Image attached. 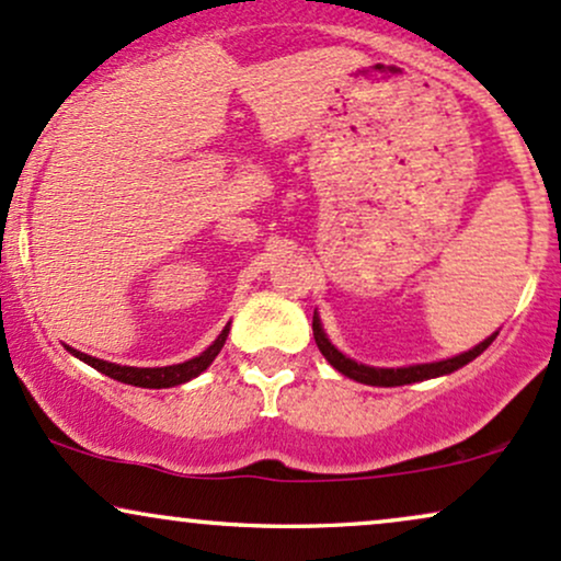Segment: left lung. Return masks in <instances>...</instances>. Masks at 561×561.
Here are the masks:
<instances>
[{"instance_id": "8db88e82", "label": "left lung", "mask_w": 561, "mask_h": 561, "mask_svg": "<svg viewBox=\"0 0 561 561\" xmlns=\"http://www.w3.org/2000/svg\"><path fill=\"white\" fill-rule=\"evenodd\" d=\"M312 333H314V341H318V348L322 352V357H325L331 365L339 370L341 375H346V378L357 380V383H365V386H383V388H391V386H407V383H417V380H431V378H438V375H449L454 370H459V367H465L467 362H472L480 354L485 352L493 344V339H496V333L489 335L485 341H480L476 348H470V352L465 354H457V357L451 359H440V362H427V365H410V367H370V365H359V362L348 359L346 354H341L339 348H335L331 341H328L325 331H322L320 325V318L318 312H314L312 318Z\"/></svg>"}]
</instances>
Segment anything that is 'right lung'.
I'll use <instances>...</instances> for the list:
<instances>
[{"mask_svg":"<svg viewBox=\"0 0 561 561\" xmlns=\"http://www.w3.org/2000/svg\"><path fill=\"white\" fill-rule=\"evenodd\" d=\"M228 331H230V322L222 328V333L213 341V346L204 348L199 357L181 362V365H168V367H123V365H115V362L89 357V354L78 352V348H70V354L72 357L85 362V365H91L102 375H110V378L121 380V383L138 386V388H173V386L188 383L191 378H196V375H202L209 365H213V359L220 354L222 344H226Z\"/></svg>","mask_w":561,"mask_h":561,"instance_id":"add662e5","label":"right lung"}]
</instances>
